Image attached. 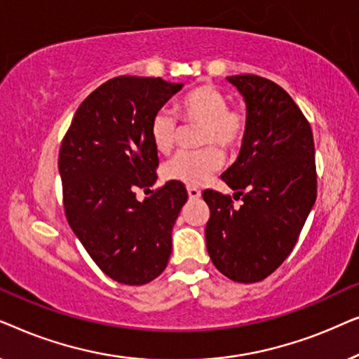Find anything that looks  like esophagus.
<instances>
[{
    "mask_svg": "<svg viewBox=\"0 0 359 359\" xmlns=\"http://www.w3.org/2000/svg\"><path fill=\"white\" fill-rule=\"evenodd\" d=\"M188 196H189V199H199L201 198V191L198 188H194V186H189Z\"/></svg>",
    "mask_w": 359,
    "mask_h": 359,
    "instance_id": "esophagus-1",
    "label": "esophagus"
}]
</instances>
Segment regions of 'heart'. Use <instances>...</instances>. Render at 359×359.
I'll return each mask as SVG.
<instances>
[{
    "mask_svg": "<svg viewBox=\"0 0 359 359\" xmlns=\"http://www.w3.org/2000/svg\"><path fill=\"white\" fill-rule=\"evenodd\" d=\"M186 126H199L198 150L180 151L165 165V178L188 186L203 184L222 165L219 147L235 151L242 147L248 130V116L240 107L229 106L227 96L214 85H201L184 95L176 104ZM151 144L160 154H170L180 139V124L171 112L156 111L150 121Z\"/></svg>",
    "mask_w": 359,
    "mask_h": 359,
    "instance_id": "1",
    "label": "heart"
}]
</instances>
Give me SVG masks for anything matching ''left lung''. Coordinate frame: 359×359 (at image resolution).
Masks as SVG:
<instances>
[{"label": "left lung", "mask_w": 359, "mask_h": 359, "mask_svg": "<svg viewBox=\"0 0 359 359\" xmlns=\"http://www.w3.org/2000/svg\"><path fill=\"white\" fill-rule=\"evenodd\" d=\"M247 102L248 130L222 180L243 199L205 189V243L214 266L235 283H258L296 247L317 198L312 129L291 96L258 75H233Z\"/></svg>", "instance_id": "obj_1"}]
</instances>
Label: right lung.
<instances>
[{
    "label": "right lung",
    "instance_id": "1",
    "mask_svg": "<svg viewBox=\"0 0 359 359\" xmlns=\"http://www.w3.org/2000/svg\"><path fill=\"white\" fill-rule=\"evenodd\" d=\"M181 88L161 78H111L81 102L62 140L67 220L93 262L117 283L142 286L168 264L171 229L188 191L168 181L144 203L135 191L156 181L150 121Z\"/></svg>",
    "mask_w": 359,
    "mask_h": 359
}]
</instances>
